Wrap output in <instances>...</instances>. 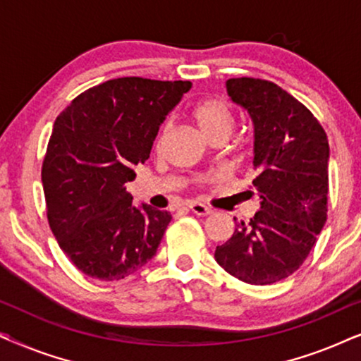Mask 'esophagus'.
Wrapping results in <instances>:
<instances>
[{"instance_id":"34e87169","label":"esophagus","mask_w":361,"mask_h":361,"mask_svg":"<svg viewBox=\"0 0 361 361\" xmlns=\"http://www.w3.org/2000/svg\"><path fill=\"white\" fill-rule=\"evenodd\" d=\"M189 210L194 212L195 215H200V216H207V215L214 214V209H210V207H207L204 204H199V202H194V204H190Z\"/></svg>"}]
</instances>
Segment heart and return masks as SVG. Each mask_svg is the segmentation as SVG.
Masks as SVG:
<instances>
[{"mask_svg": "<svg viewBox=\"0 0 361 361\" xmlns=\"http://www.w3.org/2000/svg\"><path fill=\"white\" fill-rule=\"evenodd\" d=\"M192 118L197 123V126L200 128V131L204 133L207 137L216 136V135H226L228 136L233 128V118L228 106L225 105L224 100L220 98H202L192 106ZM169 123H162V126L157 131L154 146L159 149L164 142V137L169 131Z\"/></svg>", "mask_w": 361, "mask_h": 361, "instance_id": "obj_1", "label": "heart"}]
</instances>
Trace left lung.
I'll return each instance as SVG.
<instances>
[{"label": "left lung", "instance_id": "left-lung-1", "mask_svg": "<svg viewBox=\"0 0 361 361\" xmlns=\"http://www.w3.org/2000/svg\"><path fill=\"white\" fill-rule=\"evenodd\" d=\"M226 92L253 123L261 209L216 246L215 259L243 283L273 284L300 268L327 220V135L309 108L273 82L230 78Z\"/></svg>", "mask_w": 361, "mask_h": 361}]
</instances>
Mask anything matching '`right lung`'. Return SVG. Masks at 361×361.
Returning a JSON list of instances; mask_svg holds the SVG:
<instances>
[{"instance_id":"right-lung-1","label":"right lung","mask_w":361,"mask_h":361,"mask_svg":"<svg viewBox=\"0 0 361 361\" xmlns=\"http://www.w3.org/2000/svg\"><path fill=\"white\" fill-rule=\"evenodd\" d=\"M190 87L113 78L73 98L54 123L41 171L49 226L88 278L125 279L156 255L172 216L149 205L136 209L126 184Z\"/></svg>"}]
</instances>
